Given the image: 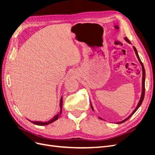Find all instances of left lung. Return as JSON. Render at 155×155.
Wrapping results in <instances>:
<instances>
[{
    "instance_id": "obj_1",
    "label": "left lung",
    "mask_w": 155,
    "mask_h": 155,
    "mask_svg": "<svg viewBox=\"0 0 155 155\" xmlns=\"http://www.w3.org/2000/svg\"><path fill=\"white\" fill-rule=\"evenodd\" d=\"M124 39H125L126 41H127L128 43H129L131 44V42L129 41V40L128 39V38H127V37L124 38ZM134 51H135V54H136V55H137V58H138L139 61V62L140 63V64H141V66H142V93H141V96H140V100H139V103H138V104H137L136 108H135V110L133 111V112L131 113L127 118H126L125 119H124L123 121H121V122H117V124H121V123H124V121H127V120H128L131 116H132L133 114L137 110V109H138V108H139V107L141 105L142 103V101H143V100H144V95H145V77H146L145 69H144V65H143L142 62V61H141V60H140V57H139V54H138V53H137V49L135 48V47H134ZM91 108H92V110L94 111V108H93V106H92V104H91ZM99 118H100V119H102L101 117H99Z\"/></svg>"
}]
</instances>
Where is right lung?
<instances>
[{
  "label": "right lung",
  "mask_w": 155,
  "mask_h": 155,
  "mask_svg": "<svg viewBox=\"0 0 155 155\" xmlns=\"http://www.w3.org/2000/svg\"><path fill=\"white\" fill-rule=\"evenodd\" d=\"M60 107H61V110L60 112L55 115L52 119H51L50 121H47V122H41V121H30V120H28V121H31V123H32L34 124H36V125H39V126H45V125H48L51 123L54 122L56 120L58 119L61 116V112H62V97L61 96V101H60Z\"/></svg>",
  "instance_id": "add662e5"
}]
</instances>
